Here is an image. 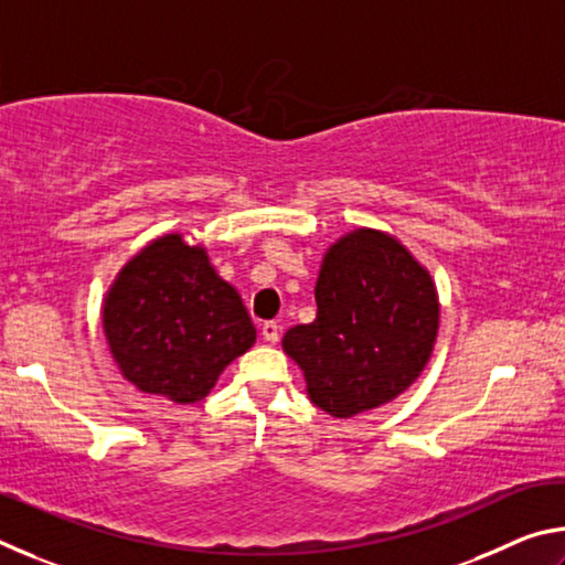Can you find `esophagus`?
<instances>
[{"instance_id":"1","label":"esophagus","mask_w":565,"mask_h":565,"mask_svg":"<svg viewBox=\"0 0 565 565\" xmlns=\"http://www.w3.org/2000/svg\"><path fill=\"white\" fill-rule=\"evenodd\" d=\"M262 337L269 341V343H276V341H279V337H281V327L276 321H266L264 327H262Z\"/></svg>"}]
</instances>
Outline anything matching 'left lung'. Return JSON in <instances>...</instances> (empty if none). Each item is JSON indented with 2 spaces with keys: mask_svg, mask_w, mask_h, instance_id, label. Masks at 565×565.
I'll use <instances>...</instances> for the list:
<instances>
[{
  "mask_svg": "<svg viewBox=\"0 0 565 565\" xmlns=\"http://www.w3.org/2000/svg\"><path fill=\"white\" fill-rule=\"evenodd\" d=\"M313 294L317 319L281 341L313 404L349 418L404 394L438 331L436 286L408 248L376 228H356L323 256Z\"/></svg>",
  "mask_w": 565,
  "mask_h": 565,
  "instance_id": "obj_1",
  "label": "left lung"
}]
</instances>
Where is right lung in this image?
Returning <instances> with one entry per match:
<instances>
[{"label": "right lung", "instance_id": "1", "mask_svg": "<svg viewBox=\"0 0 565 565\" xmlns=\"http://www.w3.org/2000/svg\"><path fill=\"white\" fill-rule=\"evenodd\" d=\"M104 333L124 379L174 404L202 401L256 341L242 296L179 234L151 242L119 271Z\"/></svg>", "mask_w": 565, "mask_h": 565}]
</instances>
